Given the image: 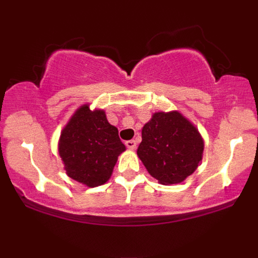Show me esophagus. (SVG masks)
I'll return each instance as SVG.
<instances>
[{
  "instance_id": "34e87169",
  "label": "esophagus",
  "mask_w": 258,
  "mask_h": 258,
  "mask_svg": "<svg viewBox=\"0 0 258 258\" xmlns=\"http://www.w3.org/2000/svg\"><path fill=\"white\" fill-rule=\"evenodd\" d=\"M125 144L128 149H135V148L137 147V143H136V141H133V139H131V141H126Z\"/></svg>"
}]
</instances>
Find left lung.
I'll use <instances>...</instances> for the list:
<instances>
[{
	"mask_svg": "<svg viewBox=\"0 0 258 258\" xmlns=\"http://www.w3.org/2000/svg\"><path fill=\"white\" fill-rule=\"evenodd\" d=\"M198 130L179 112H156L142 130L137 154L154 178L162 184L184 180L203 158Z\"/></svg>",
	"mask_w": 258,
	"mask_h": 258,
	"instance_id": "8db88e82",
	"label": "left lung"
}]
</instances>
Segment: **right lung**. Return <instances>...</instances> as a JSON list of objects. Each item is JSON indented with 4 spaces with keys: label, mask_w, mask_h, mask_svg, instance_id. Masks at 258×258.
<instances>
[{
    "label": "right lung",
    "mask_w": 258,
    "mask_h": 258,
    "mask_svg": "<svg viewBox=\"0 0 258 258\" xmlns=\"http://www.w3.org/2000/svg\"><path fill=\"white\" fill-rule=\"evenodd\" d=\"M126 148L103 110L84 105L74 114L59 141V155L70 178L94 188L110 178L117 156Z\"/></svg>",
    "instance_id": "1"
}]
</instances>
